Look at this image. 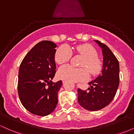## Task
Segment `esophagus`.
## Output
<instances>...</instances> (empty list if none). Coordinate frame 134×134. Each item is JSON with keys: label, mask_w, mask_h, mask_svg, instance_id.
I'll list each match as a JSON object with an SVG mask.
<instances>
[{"label": "esophagus", "mask_w": 134, "mask_h": 134, "mask_svg": "<svg viewBox=\"0 0 134 134\" xmlns=\"http://www.w3.org/2000/svg\"><path fill=\"white\" fill-rule=\"evenodd\" d=\"M66 82H67V81H64H64H62L63 84H65V83H66Z\"/></svg>", "instance_id": "34e87169"}]
</instances>
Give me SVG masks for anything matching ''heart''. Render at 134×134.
<instances>
[{
  "mask_svg": "<svg viewBox=\"0 0 134 134\" xmlns=\"http://www.w3.org/2000/svg\"><path fill=\"white\" fill-rule=\"evenodd\" d=\"M74 50L84 58L81 64L82 68H75L70 65H63L58 70V77L70 82H78L88 79L89 72L91 76L99 74L102 69V62L97 57L96 50L87 44L77 46ZM72 52L69 47L62 45L57 50L55 55V62L58 64H64L70 60Z\"/></svg>",
  "mask_w": 134,
  "mask_h": 134,
  "instance_id": "obj_1",
  "label": "heart"
}]
</instances>
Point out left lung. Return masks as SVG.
I'll return each mask as SVG.
<instances>
[{
	"label": "left lung",
	"instance_id": "left-lung-1",
	"mask_svg": "<svg viewBox=\"0 0 134 134\" xmlns=\"http://www.w3.org/2000/svg\"><path fill=\"white\" fill-rule=\"evenodd\" d=\"M101 48L103 57L101 74L91 82L88 90H77L80 105L90 111H97L107 107L113 100L119 86V62L106 44L94 40Z\"/></svg>",
	"mask_w": 134,
	"mask_h": 134
}]
</instances>
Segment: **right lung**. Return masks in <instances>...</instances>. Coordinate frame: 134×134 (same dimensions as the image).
<instances>
[{
  "label": "right lung",
  "instance_id": "right-lung-1",
  "mask_svg": "<svg viewBox=\"0 0 134 134\" xmlns=\"http://www.w3.org/2000/svg\"><path fill=\"white\" fill-rule=\"evenodd\" d=\"M56 44L41 41L24 57L19 67L18 90L23 107L33 114L44 116L52 113L58 103L62 81H52L56 72Z\"/></svg>",
  "mask_w": 134,
  "mask_h": 134
}]
</instances>
